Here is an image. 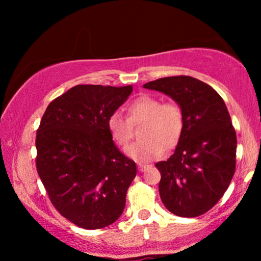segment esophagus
<instances>
[{
	"instance_id": "34e87169",
	"label": "esophagus",
	"mask_w": 261,
	"mask_h": 261,
	"mask_svg": "<svg viewBox=\"0 0 261 261\" xmlns=\"http://www.w3.org/2000/svg\"><path fill=\"white\" fill-rule=\"evenodd\" d=\"M147 167H148V165H146V164H141V163L138 164V169H139V171H140V172L145 171L146 169H147Z\"/></svg>"
}]
</instances>
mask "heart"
I'll use <instances>...</instances> for the list:
<instances>
[{
  "mask_svg": "<svg viewBox=\"0 0 261 261\" xmlns=\"http://www.w3.org/2000/svg\"><path fill=\"white\" fill-rule=\"evenodd\" d=\"M127 117L110 114L107 121L109 135L120 148L126 149L133 138V127L140 130V141L127 148V154L138 162H148L163 154L164 148L172 149L184 129L183 110L176 103H162L151 95H142L127 107Z\"/></svg>",
  "mask_w": 261,
  "mask_h": 261,
  "instance_id": "obj_1",
  "label": "heart"
}]
</instances>
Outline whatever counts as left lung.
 Masks as SVG:
<instances>
[{
	"mask_svg": "<svg viewBox=\"0 0 261 261\" xmlns=\"http://www.w3.org/2000/svg\"><path fill=\"white\" fill-rule=\"evenodd\" d=\"M144 88L170 96L183 110L184 129L174 153L155 164L167 210L196 217L219 202L235 172L237 134L222 97L190 76L164 77Z\"/></svg>",
	"mask_w": 261,
	"mask_h": 261,
	"instance_id": "1",
	"label": "left lung"
}]
</instances>
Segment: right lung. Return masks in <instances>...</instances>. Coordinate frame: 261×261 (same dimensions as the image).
<instances>
[{
    "label": "right lung",
    "instance_id": "add662e5",
    "mask_svg": "<svg viewBox=\"0 0 261 261\" xmlns=\"http://www.w3.org/2000/svg\"><path fill=\"white\" fill-rule=\"evenodd\" d=\"M133 91L76 85L49 103L37 130V170L55 208L84 229L115 222L137 165L110 138L107 121Z\"/></svg>",
    "mask_w": 261,
    "mask_h": 261
}]
</instances>
